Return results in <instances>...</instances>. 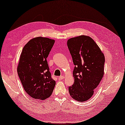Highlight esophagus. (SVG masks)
<instances>
[{
	"mask_svg": "<svg viewBox=\"0 0 125 125\" xmlns=\"http://www.w3.org/2000/svg\"><path fill=\"white\" fill-rule=\"evenodd\" d=\"M58 78H59V80H63L64 78V77L63 76H60L59 77H58Z\"/></svg>",
	"mask_w": 125,
	"mask_h": 125,
	"instance_id": "esophagus-1",
	"label": "esophagus"
}]
</instances>
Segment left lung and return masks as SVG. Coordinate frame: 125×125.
I'll use <instances>...</instances> for the list:
<instances>
[{
  "mask_svg": "<svg viewBox=\"0 0 125 125\" xmlns=\"http://www.w3.org/2000/svg\"><path fill=\"white\" fill-rule=\"evenodd\" d=\"M67 45L75 65L74 82L69 87L71 96L83 102L93 95L104 74L105 56L91 37L81 35L69 39Z\"/></svg>",
  "mask_w": 125,
  "mask_h": 125,
  "instance_id": "obj_1",
  "label": "left lung"
}]
</instances>
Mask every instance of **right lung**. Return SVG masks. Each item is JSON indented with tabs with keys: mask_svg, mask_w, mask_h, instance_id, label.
Here are the masks:
<instances>
[{
	"mask_svg": "<svg viewBox=\"0 0 125 125\" xmlns=\"http://www.w3.org/2000/svg\"><path fill=\"white\" fill-rule=\"evenodd\" d=\"M54 42L47 37H35L25 44L20 54L19 77L25 92L36 100L48 98L55 86L47 61Z\"/></svg>",
	"mask_w": 125,
	"mask_h": 125,
	"instance_id": "1",
	"label": "right lung"
}]
</instances>
